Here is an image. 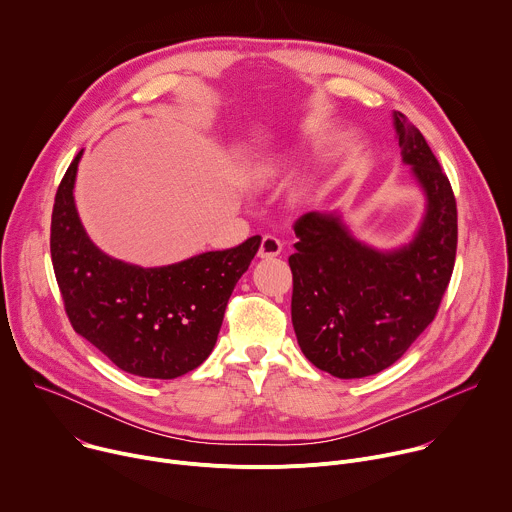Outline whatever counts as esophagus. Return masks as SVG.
Returning a JSON list of instances; mask_svg holds the SVG:
<instances>
[{
    "instance_id": "esophagus-1",
    "label": "esophagus",
    "mask_w": 512,
    "mask_h": 512,
    "mask_svg": "<svg viewBox=\"0 0 512 512\" xmlns=\"http://www.w3.org/2000/svg\"><path fill=\"white\" fill-rule=\"evenodd\" d=\"M279 253H281V241L275 239V237H271V235L263 237L257 255H259L261 259H273V257H277Z\"/></svg>"
}]
</instances>
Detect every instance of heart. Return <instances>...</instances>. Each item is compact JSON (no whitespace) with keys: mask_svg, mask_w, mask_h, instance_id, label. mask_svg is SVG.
I'll list each match as a JSON object with an SVG mask.
<instances>
[{"mask_svg":"<svg viewBox=\"0 0 512 512\" xmlns=\"http://www.w3.org/2000/svg\"><path fill=\"white\" fill-rule=\"evenodd\" d=\"M302 158V145L298 141H279L259 152L247 166V180L251 186L265 190L285 182ZM330 182V170L322 168L312 178L308 192L320 194Z\"/></svg>","mask_w":512,"mask_h":512,"instance_id":"heart-1","label":"heart"}]
</instances>
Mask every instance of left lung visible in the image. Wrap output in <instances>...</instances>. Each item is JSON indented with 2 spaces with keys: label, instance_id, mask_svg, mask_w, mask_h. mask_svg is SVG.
Wrapping results in <instances>:
<instances>
[{
  "label": "left lung",
  "instance_id": "obj_1",
  "mask_svg": "<svg viewBox=\"0 0 512 512\" xmlns=\"http://www.w3.org/2000/svg\"><path fill=\"white\" fill-rule=\"evenodd\" d=\"M401 160L423 194L413 235L389 249L358 239L340 210L296 223L291 322L306 358L338 379H362L395 364L433 322L450 283L458 212L450 180L421 131L393 113Z\"/></svg>",
  "mask_w": 512,
  "mask_h": 512
}]
</instances>
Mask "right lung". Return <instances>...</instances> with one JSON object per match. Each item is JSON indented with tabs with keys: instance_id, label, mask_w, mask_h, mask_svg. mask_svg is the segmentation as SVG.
<instances>
[{
	"instance_id": "1",
	"label": "right lung",
	"mask_w": 512,
	"mask_h": 512,
	"mask_svg": "<svg viewBox=\"0 0 512 512\" xmlns=\"http://www.w3.org/2000/svg\"><path fill=\"white\" fill-rule=\"evenodd\" d=\"M83 150L68 166L52 210L50 253L68 320L115 367L143 379H176L212 352L227 302L261 237L227 251L139 267L103 253L75 204Z\"/></svg>"
}]
</instances>
